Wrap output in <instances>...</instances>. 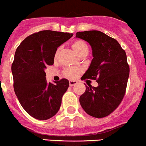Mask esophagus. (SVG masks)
<instances>
[{
    "mask_svg": "<svg viewBox=\"0 0 146 146\" xmlns=\"http://www.w3.org/2000/svg\"><path fill=\"white\" fill-rule=\"evenodd\" d=\"M77 83V80H69V86H73L74 85H76Z\"/></svg>",
    "mask_w": 146,
    "mask_h": 146,
    "instance_id": "1",
    "label": "esophagus"
}]
</instances>
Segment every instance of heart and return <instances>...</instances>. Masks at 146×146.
Wrapping results in <instances>:
<instances>
[{
    "mask_svg": "<svg viewBox=\"0 0 146 146\" xmlns=\"http://www.w3.org/2000/svg\"><path fill=\"white\" fill-rule=\"evenodd\" d=\"M72 48L74 49L76 53L79 56L88 53V45L86 41L82 39H77L72 43ZM80 70L75 67H69L64 70V74L65 77L69 79H74L80 74Z\"/></svg>",
    "mask_w": 146,
    "mask_h": 146,
    "instance_id": "b5f03b06",
    "label": "heart"
}]
</instances>
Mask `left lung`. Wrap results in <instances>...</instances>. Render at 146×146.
<instances>
[{"label": "left lung", "mask_w": 146, "mask_h": 146, "mask_svg": "<svg viewBox=\"0 0 146 146\" xmlns=\"http://www.w3.org/2000/svg\"><path fill=\"white\" fill-rule=\"evenodd\" d=\"M76 37L90 44L92 61L81 80H95L97 87L86 86L80 102L86 113L94 118L109 115L124 97L129 75L126 54L115 38L99 31L77 32Z\"/></svg>", "instance_id": "obj_1"}]
</instances>
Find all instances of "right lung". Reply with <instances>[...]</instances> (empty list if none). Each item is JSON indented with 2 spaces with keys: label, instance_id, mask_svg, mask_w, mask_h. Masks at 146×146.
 <instances>
[{
  "label": "right lung",
  "instance_id": "1",
  "mask_svg": "<svg viewBox=\"0 0 146 146\" xmlns=\"http://www.w3.org/2000/svg\"><path fill=\"white\" fill-rule=\"evenodd\" d=\"M72 36L42 31L28 36L17 48L11 64L14 90L23 109L36 119H49L60 109L69 80L63 78L55 84L47 82L44 69L54 64L58 47Z\"/></svg>",
  "mask_w": 146,
  "mask_h": 146
}]
</instances>
